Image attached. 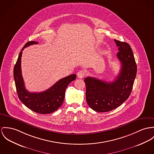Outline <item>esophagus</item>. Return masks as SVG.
<instances>
[{"mask_svg":"<svg viewBox=\"0 0 154 154\" xmlns=\"http://www.w3.org/2000/svg\"><path fill=\"white\" fill-rule=\"evenodd\" d=\"M77 75L78 78L83 79V77L85 76V72L83 70H80L77 72Z\"/></svg>","mask_w":154,"mask_h":154,"instance_id":"esophagus-1","label":"esophagus"}]
</instances>
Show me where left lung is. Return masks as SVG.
I'll list each match as a JSON object with an SVG mask.
<instances>
[{
  "mask_svg": "<svg viewBox=\"0 0 154 154\" xmlns=\"http://www.w3.org/2000/svg\"><path fill=\"white\" fill-rule=\"evenodd\" d=\"M119 52L121 70L115 81L106 82L94 77L84 79L86 85V101L97 112H108L120 106L130 95L137 75V67L129 44L114 40Z\"/></svg>",
  "mask_w": 154,
  "mask_h": 154,
  "instance_id": "obj_1",
  "label": "left lung"
}]
</instances>
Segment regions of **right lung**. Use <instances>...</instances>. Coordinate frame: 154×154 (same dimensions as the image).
<instances>
[{
	"instance_id": "right-lung-1",
	"label": "right lung",
	"mask_w": 154,
	"mask_h": 154,
	"mask_svg": "<svg viewBox=\"0 0 154 154\" xmlns=\"http://www.w3.org/2000/svg\"><path fill=\"white\" fill-rule=\"evenodd\" d=\"M38 42H27L19 53L14 67L13 75L17 93L21 101L28 108L41 114H47L56 111L63 103L66 89L68 85L76 78V74H71L63 78L47 90L40 93H30L24 87L21 70V58L24 48Z\"/></svg>"
}]
</instances>
